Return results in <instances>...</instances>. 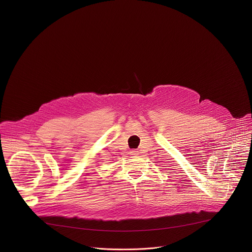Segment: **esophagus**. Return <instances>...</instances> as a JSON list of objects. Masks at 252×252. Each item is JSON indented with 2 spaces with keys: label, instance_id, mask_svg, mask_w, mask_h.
<instances>
[{
  "label": "esophagus",
  "instance_id": "obj_1",
  "mask_svg": "<svg viewBox=\"0 0 252 252\" xmlns=\"http://www.w3.org/2000/svg\"><path fill=\"white\" fill-rule=\"evenodd\" d=\"M131 156H137L138 155V153H137V151H130V153H129Z\"/></svg>",
  "mask_w": 252,
  "mask_h": 252
}]
</instances>
